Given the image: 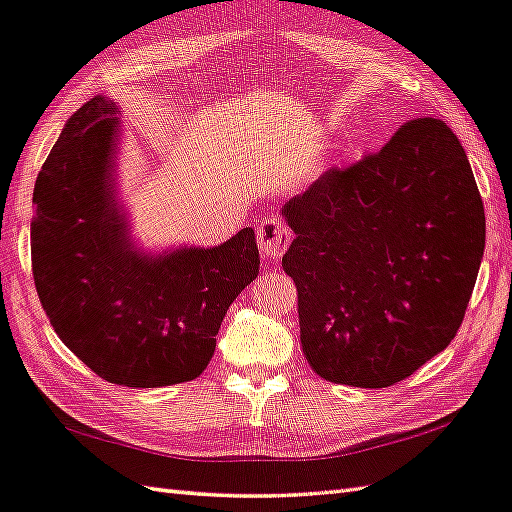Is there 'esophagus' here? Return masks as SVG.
<instances>
[{
  "instance_id": "esophagus-1",
  "label": "esophagus",
  "mask_w": 512,
  "mask_h": 512,
  "mask_svg": "<svg viewBox=\"0 0 512 512\" xmlns=\"http://www.w3.org/2000/svg\"><path fill=\"white\" fill-rule=\"evenodd\" d=\"M258 247L267 260H278L291 243V232L280 217H265L258 223Z\"/></svg>"
}]
</instances>
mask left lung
<instances>
[{
	"label": "left lung",
	"instance_id": "left-lung-1",
	"mask_svg": "<svg viewBox=\"0 0 512 512\" xmlns=\"http://www.w3.org/2000/svg\"><path fill=\"white\" fill-rule=\"evenodd\" d=\"M282 258L317 376L386 389L452 343L484 252V206L456 134L413 119L282 208Z\"/></svg>",
	"mask_w": 512,
	"mask_h": 512
}]
</instances>
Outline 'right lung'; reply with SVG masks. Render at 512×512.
<instances>
[{
    "instance_id": "right-lung-1",
    "label": "right lung",
    "mask_w": 512,
    "mask_h": 512,
    "mask_svg": "<svg viewBox=\"0 0 512 512\" xmlns=\"http://www.w3.org/2000/svg\"><path fill=\"white\" fill-rule=\"evenodd\" d=\"M119 108L97 95L73 115L34 184L32 273L60 341L108 382L195 380L230 304L258 276L243 228L217 247L143 254L115 197Z\"/></svg>"
}]
</instances>
